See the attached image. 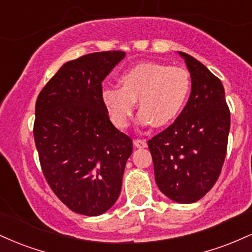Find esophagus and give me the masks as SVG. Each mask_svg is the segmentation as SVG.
<instances>
[{"label": "esophagus", "instance_id": "1", "mask_svg": "<svg viewBox=\"0 0 252 252\" xmlns=\"http://www.w3.org/2000/svg\"><path fill=\"white\" fill-rule=\"evenodd\" d=\"M134 144L136 148H146V147L148 146L146 140H140V138H136V140H134Z\"/></svg>", "mask_w": 252, "mask_h": 252}]
</instances>
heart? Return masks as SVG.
<instances>
[{"mask_svg": "<svg viewBox=\"0 0 252 252\" xmlns=\"http://www.w3.org/2000/svg\"><path fill=\"white\" fill-rule=\"evenodd\" d=\"M118 83L120 88H104L100 97L110 121L121 129L129 126L137 99L142 126H168L182 111L192 89L186 68L160 63H137L123 72Z\"/></svg>", "mask_w": 252, "mask_h": 252, "instance_id": "heart-1", "label": "heart"}]
</instances>
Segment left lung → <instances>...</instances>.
<instances>
[{
    "label": "left lung",
    "instance_id": "obj_1",
    "mask_svg": "<svg viewBox=\"0 0 252 252\" xmlns=\"http://www.w3.org/2000/svg\"><path fill=\"white\" fill-rule=\"evenodd\" d=\"M192 79L186 106L162 132L148 141L155 181L180 204L195 202L212 189L226 156L230 110L224 86L209 68L184 52Z\"/></svg>",
    "mask_w": 252,
    "mask_h": 252
}]
</instances>
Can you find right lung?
Segmentation results:
<instances>
[{
    "instance_id": "right-lung-1",
    "label": "right lung",
    "mask_w": 252,
    "mask_h": 252,
    "mask_svg": "<svg viewBox=\"0 0 252 252\" xmlns=\"http://www.w3.org/2000/svg\"><path fill=\"white\" fill-rule=\"evenodd\" d=\"M126 53L97 52L60 67L39 94L34 141L42 173L58 198L96 217L116 202L132 141L110 122L102 82Z\"/></svg>"
}]
</instances>
